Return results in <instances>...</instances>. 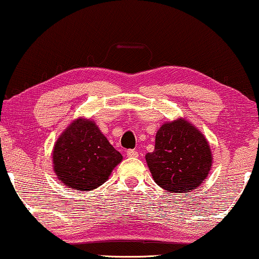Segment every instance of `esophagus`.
<instances>
[{
    "mask_svg": "<svg viewBox=\"0 0 259 259\" xmlns=\"http://www.w3.org/2000/svg\"><path fill=\"white\" fill-rule=\"evenodd\" d=\"M127 157L128 158H137L138 155H139V153H138L137 151H134V150H128L127 151Z\"/></svg>",
    "mask_w": 259,
    "mask_h": 259,
    "instance_id": "1",
    "label": "esophagus"
}]
</instances>
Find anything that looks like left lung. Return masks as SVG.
<instances>
[{
    "instance_id": "1",
    "label": "left lung",
    "mask_w": 259,
    "mask_h": 259,
    "mask_svg": "<svg viewBox=\"0 0 259 259\" xmlns=\"http://www.w3.org/2000/svg\"><path fill=\"white\" fill-rule=\"evenodd\" d=\"M152 178L172 193H187L207 178L212 167L210 145L196 126L180 118L162 123L154 151L146 154Z\"/></svg>"
}]
</instances>
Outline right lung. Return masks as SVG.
Returning <instances> with one entry per match:
<instances>
[{
    "instance_id": "obj_1",
    "label": "right lung",
    "mask_w": 259,
    "mask_h": 259,
    "mask_svg": "<svg viewBox=\"0 0 259 259\" xmlns=\"http://www.w3.org/2000/svg\"><path fill=\"white\" fill-rule=\"evenodd\" d=\"M52 157L53 168L62 185L82 192L106 183L122 160L97 123L83 116L73 120L61 133Z\"/></svg>"
}]
</instances>
